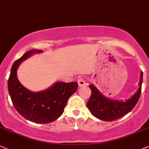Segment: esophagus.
Returning <instances> with one entry per match:
<instances>
[{
    "mask_svg": "<svg viewBox=\"0 0 149 149\" xmlns=\"http://www.w3.org/2000/svg\"><path fill=\"white\" fill-rule=\"evenodd\" d=\"M77 83H78L79 87H82V86H84L86 85L85 81H84V80L82 78L79 79L77 80Z\"/></svg>",
    "mask_w": 149,
    "mask_h": 149,
    "instance_id": "esophagus-1",
    "label": "esophagus"
}]
</instances>
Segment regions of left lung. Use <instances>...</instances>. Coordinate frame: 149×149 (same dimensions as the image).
<instances>
[{"mask_svg":"<svg viewBox=\"0 0 149 149\" xmlns=\"http://www.w3.org/2000/svg\"><path fill=\"white\" fill-rule=\"evenodd\" d=\"M143 73L139 76V88L130 98L124 101L106 97L93 84L89 85L92 94L87 103V107L92 115L96 118L106 122H111L128 114L138 102L142 90Z\"/></svg>","mask_w":149,"mask_h":149,"instance_id":"1","label":"left lung"}]
</instances>
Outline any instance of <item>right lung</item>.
I'll list each match as a JSON object with an SVG mask.
<instances>
[{
    "label": "right lung",
    "mask_w": 149,
    "mask_h": 149,
    "mask_svg": "<svg viewBox=\"0 0 149 149\" xmlns=\"http://www.w3.org/2000/svg\"><path fill=\"white\" fill-rule=\"evenodd\" d=\"M42 52L39 49H31L13 63L8 79V91L13 105L21 116L37 124H48L63 114L68 100L77 91L78 84L56 81L48 88L38 92L24 87L17 77L18 67L34 54Z\"/></svg>",
    "instance_id": "add662e5"
}]
</instances>
